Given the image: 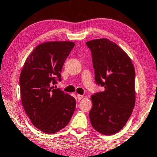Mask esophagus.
Returning <instances> with one entry per match:
<instances>
[{
	"label": "esophagus",
	"instance_id": "34e87169",
	"mask_svg": "<svg viewBox=\"0 0 157 157\" xmlns=\"http://www.w3.org/2000/svg\"><path fill=\"white\" fill-rule=\"evenodd\" d=\"M83 97H84V96H83L82 95H79V94H78V95L77 96V98H78V101H80L81 99L83 98Z\"/></svg>",
	"mask_w": 157,
	"mask_h": 157
}]
</instances>
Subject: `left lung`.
Instances as JSON below:
<instances>
[{
  "label": "left lung",
  "mask_w": 157,
  "mask_h": 157,
  "mask_svg": "<svg viewBox=\"0 0 157 157\" xmlns=\"http://www.w3.org/2000/svg\"><path fill=\"white\" fill-rule=\"evenodd\" d=\"M95 80L105 91L92 95L91 126L103 135H113L126 125L136 103L135 68L127 54L107 38L88 41Z\"/></svg>",
  "instance_id": "obj_1"
}]
</instances>
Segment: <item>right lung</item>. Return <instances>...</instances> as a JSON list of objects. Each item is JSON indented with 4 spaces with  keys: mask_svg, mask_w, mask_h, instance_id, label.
<instances>
[{
    "mask_svg": "<svg viewBox=\"0 0 157 157\" xmlns=\"http://www.w3.org/2000/svg\"><path fill=\"white\" fill-rule=\"evenodd\" d=\"M75 43L51 41L40 44L27 57L19 76L22 105L32 124L42 132L53 134L66 127L75 110L76 101L52 83L61 81L66 59Z\"/></svg>",
    "mask_w": 157,
    "mask_h": 157,
    "instance_id": "right-lung-1",
    "label": "right lung"
}]
</instances>
